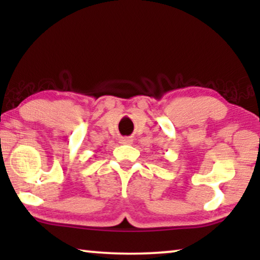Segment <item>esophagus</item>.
<instances>
[{
  "label": "esophagus",
  "mask_w": 260,
  "mask_h": 260,
  "mask_svg": "<svg viewBox=\"0 0 260 260\" xmlns=\"http://www.w3.org/2000/svg\"><path fill=\"white\" fill-rule=\"evenodd\" d=\"M131 142H133V140H131L130 137H120L119 138L120 144H131Z\"/></svg>",
  "instance_id": "obj_1"
}]
</instances>
